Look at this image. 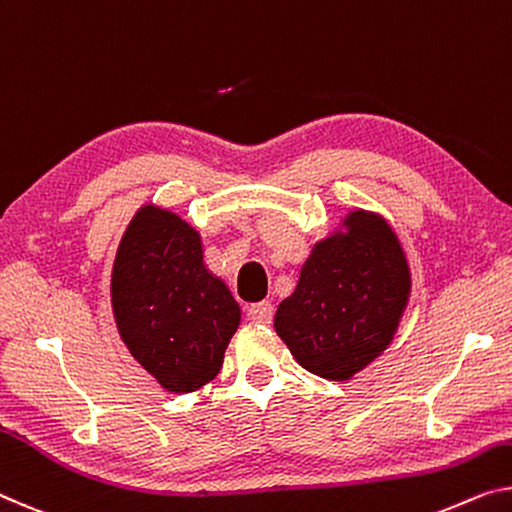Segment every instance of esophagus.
Wrapping results in <instances>:
<instances>
[{
	"instance_id": "34e87169",
	"label": "esophagus",
	"mask_w": 512,
	"mask_h": 512,
	"mask_svg": "<svg viewBox=\"0 0 512 512\" xmlns=\"http://www.w3.org/2000/svg\"><path fill=\"white\" fill-rule=\"evenodd\" d=\"M248 317L253 319L255 324H271L273 322V305L269 301L253 303L248 308Z\"/></svg>"
}]
</instances>
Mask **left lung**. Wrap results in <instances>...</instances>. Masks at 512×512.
<instances>
[{
    "mask_svg": "<svg viewBox=\"0 0 512 512\" xmlns=\"http://www.w3.org/2000/svg\"><path fill=\"white\" fill-rule=\"evenodd\" d=\"M345 225L347 234L317 243L276 312L296 361L335 381L384 352L409 296L407 259L391 227L368 211H354Z\"/></svg>",
    "mask_w": 512,
    "mask_h": 512,
    "instance_id": "obj_1",
    "label": "left lung"
}]
</instances>
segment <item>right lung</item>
<instances>
[{
	"label": "right lung",
	"instance_id": "obj_1",
	"mask_svg": "<svg viewBox=\"0 0 512 512\" xmlns=\"http://www.w3.org/2000/svg\"><path fill=\"white\" fill-rule=\"evenodd\" d=\"M112 308L131 354L172 393L218 375L241 319L230 289L204 269L197 232L156 207L137 211L119 243Z\"/></svg>",
	"mask_w": 512,
	"mask_h": 512
}]
</instances>
